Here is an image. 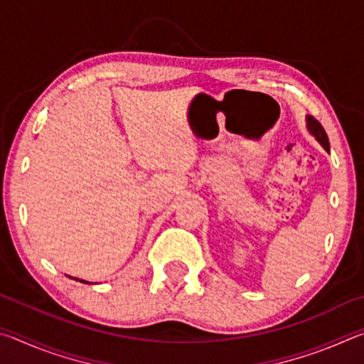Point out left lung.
<instances>
[{"instance_id": "1", "label": "left lung", "mask_w": 364, "mask_h": 364, "mask_svg": "<svg viewBox=\"0 0 364 364\" xmlns=\"http://www.w3.org/2000/svg\"><path fill=\"white\" fill-rule=\"evenodd\" d=\"M306 130L310 132V134L313 138H315L319 144H321L326 151L329 152V139H328V134H326L324 128L321 127V123H319L315 117L311 115H306Z\"/></svg>"}]
</instances>
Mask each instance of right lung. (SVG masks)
<instances>
[{"mask_svg": "<svg viewBox=\"0 0 364 364\" xmlns=\"http://www.w3.org/2000/svg\"><path fill=\"white\" fill-rule=\"evenodd\" d=\"M69 278H72V276H69ZM72 279H75V281H80V282H86V284H90L88 281H83V279H78V278H72Z\"/></svg>", "mask_w": 364, "mask_h": 364, "instance_id": "obj_1", "label": "right lung"}]
</instances>
